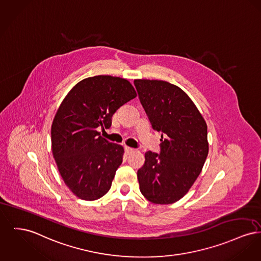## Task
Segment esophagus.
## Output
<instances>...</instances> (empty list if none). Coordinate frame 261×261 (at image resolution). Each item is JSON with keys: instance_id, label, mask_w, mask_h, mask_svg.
Masks as SVG:
<instances>
[{"instance_id": "1", "label": "esophagus", "mask_w": 261, "mask_h": 261, "mask_svg": "<svg viewBox=\"0 0 261 261\" xmlns=\"http://www.w3.org/2000/svg\"><path fill=\"white\" fill-rule=\"evenodd\" d=\"M134 151H135V150H134L133 148H130V147H127V146L125 147V152H126L127 154H130V153H133Z\"/></svg>"}]
</instances>
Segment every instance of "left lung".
Returning a JSON list of instances; mask_svg holds the SVG:
<instances>
[{
    "label": "left lung",
    "instance_id": "left-lung-1",
    "mask_svg": "<svg viewBox=\"0 0 261 261\" xmlns=\"http://www.w3.org/2000/svg\"><path fill=\"white\" fill-rule=\"evenodd\" d=\"M139 99L153 130L162 132L161 152L145 153L137 172L140 191L154 204H171L188 192L208 155L207 124L185 92L158 80H135Z\"/></svg>",
    "mask_w": 261,
    "mask_h": 261
}]
</instances>
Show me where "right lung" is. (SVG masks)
I'll return each instance as SVG.
<instances>
[{
	"label": "right lung",
	"mask_w": 261,
	"mask_h": 261,
	"mask_svg": "<svg viewBox=\"0 0 261 261\" xmlns=\"http://www.w3.org/2000/svg\"><path fill=\"white\" fill-rule=\"evenodd\" d=\"M136 95L125 79L94 76L77 83L62 101L51 127L52 153L64 182L79 198L98 199L110 189L124 149L97 129H108L115 111Z\"/></svg>",
	"instance_id": "1"
}]
</instances>
